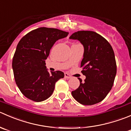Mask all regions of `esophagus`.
<instances>
[{
    "label": "esophagus",
    "instance_id": "34e87169",
    "mask_svg": "<svg viewBox=\"0 0 131 131\" xmlns=\"http://www.w3.org/2000/svg\"><path fill=\"white\" fill-rule=\"evenodd\" d=\"M64 76H65L66 78H67V79H69V78H71V76L67 73H65V74H64Z\"/></svg>",
    "mask_w": 131,
    "mask_h": 131
}]
</instances>
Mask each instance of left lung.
<instances>
[{"label": "left lung", "mask_w": 131, "mask_h": 131, "mask_svg": "<svg viewBox=\"0 0 131 131\" xmlns=\"http://www.w3.org/2000/svg\"><path fill=\"white\" fill-rule=\"evenodd\" d=\"M71 39L80 41L84 47L81 62L85 82L79 78L80 85L72 91V95L83 105H93L102 101L113 85L116 74L115 53L106 39L93 31H78Z\"/></svg>", "instance_id": "1"}]
</instances>
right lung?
<instances>
[{"instance_id": "obj_1", "label": "right lung", "mask_w": 131, "mask_h": 131, "mask_svg": "<svg viewBox=\"0 0 131 131\" xmlns=\"http://www.w3.org/2000/svg\"><path fill=\"white\" fill-rule=\"evenodd\" d=\"M68 34L57 28L40 27L19 41L12 67L16 85L26 97L36 102L46 100L53 92L55 83L64 77L62 71L49 72L45 60L55 42Z\"/></svg>"}]
</instances>
